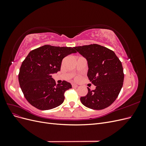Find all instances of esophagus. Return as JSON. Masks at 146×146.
Masks as SVG:
<instances>
[{
  "mask_svg": "<svg viewBox=\"0 0 146 146\" xmlns=\"http://www.w3.org/2000/svg\"><path fill=\"white\" fill-rule=\"evenodd\" d=\"M72 88H77V87H78V85H76V84H72Z\"/></svg>",
  "mask_w": 146,
  "mask_h": 146,
  "instance_id": "esophagus-1",
  "label": "esophagus"
}]
</instances>
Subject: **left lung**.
Instances as JSON below:
<instances>
[{"instance_id": "8db88e82", "label": "left lung", "mask_w": 146, "mask_h": 146, "mask_svg": "<svg viewBox=\"0 0 146 146\" xmlns=\"http://www.w3.org/2000/svg\"><path fill=\"white\" fill-rule=\"evenodd\" d=\"M87 60V76L96 86L91 91L88 88L86 96L81 97V102L93 110H102L111 105L116 99L123 85V68L115 53L99 44L74 47Z\"/></svg>"}]
</instances>
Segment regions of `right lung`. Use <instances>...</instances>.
Here are the masks:
<instances>
[{
  "label": "right lung",
  "mask_w": 146,
  "mask_h": 146,
  "mask_svg": "<svg viewBox=\"0 0 146 146\" xmlns=\"http://www.w3.org/2000/svg\"><path fill=\"white\" fill-rule=\"evenodd\" d=\"M76 52L72 47L50 45L30 52L21 64L18 79L21 90L31 105L47 110L63 104L64 92L72 85L66 81L56 85L52 74L60 71L65 56Z\"/></svg>",
  "instance_id": "1"
}]
</instances>
